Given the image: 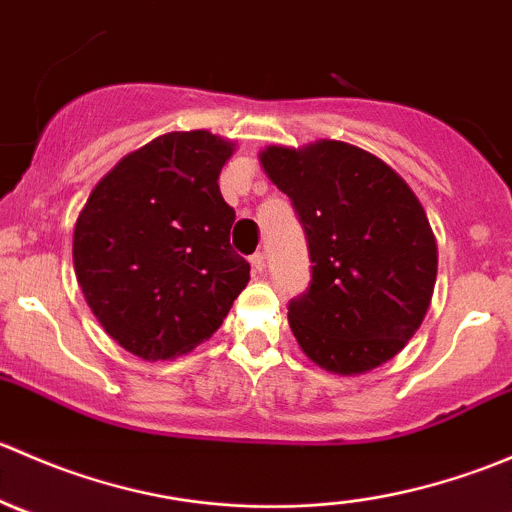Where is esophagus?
I'll return each mask as SVG.
<instances>
[{"instance_id":"esophagus-1","label":"esophagus","mask_w":512,"mask_h":512,"mask_svg":"<svg viewBox=\"0 0 512 512\" xmlns=\"http://www.w3.org/2000/svg\"><path fill=\"white\" fill-rule=\"evenodd\" d=\"M250 265L252 272H262L265 270V255H262V252H255V255L250 257Z\"/></svg>"}]
</instances>
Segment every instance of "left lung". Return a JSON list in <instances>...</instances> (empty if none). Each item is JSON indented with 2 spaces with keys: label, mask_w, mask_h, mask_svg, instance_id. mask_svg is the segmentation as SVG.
I'll list each match as a JSON object with an SVG mask.
<instances>
[{
  "label": "left lung",
  "mask_w": 512,
  "mask_h": 512,
  "mask_svg": "<svg viewBox=\"0 0 512 512\" xmlns=\"http://www.w3.org/2000/svg\"><path fill=\"white\" fill-rule=\"evenodd\" d=\"M304 227L312 280L289 299L302 352L334 374L376 369L421 327L436 285V237L396 170L342 141L260 153Z\"/></svg>",
  "instance_id": "1"
}]
</instances>
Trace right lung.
<instances>
[{"mask_svg": "<svg viewBox=\"0 0 512 512\" xmlns=\"http://www.w3.org/2000/svg\"><path fill=\"white\" fill-rule=\"evenodd\" d=\"M232 143L175 131L103 175L74 227V270L94 317L146 361L213 337L250 265L230 245L235 210L220 193Z\"/></svg>", "mask_w": 512, "mask_h": 512, "instance_id": "right-lung-1", "label": "right lung"}]
</instances>
